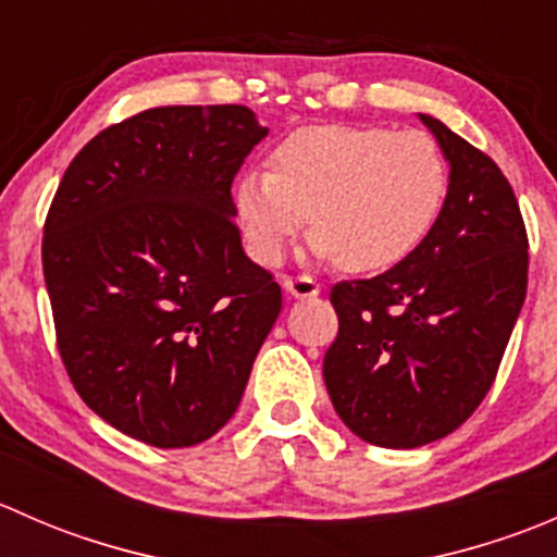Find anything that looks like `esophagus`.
Masks as SVG:
<instances>
[{"mask_svg":"<svg viewBox=\"0 0 557 557\" xmlns=\"http://www.w3.org/2000/svg\"><path fill=\"white\" fill-rule=\"evenodd\" d=\"M283 288L294 299H314L320 294V285L312 277H307V274H301V277H285Z\"/></svg>","mask_w":557,"mask_h":557,"instance_id":"34e87169","label":"esophagus"}]
</instances>
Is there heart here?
<instances>
[{
    "label": "heart",
    "mask_w": 557,
    "mask_h": 557,
    "mask_svg": "<svg viewBox=\"0 0 557 557\" xmlns=\"http://www.w3.org/2000/svg\"><path fill=\"white\" fill-rule=\"evenodd\" d=\"M272 170H245L234 183V215L247 252L272 267L288 239L314 232L307 256L350 272L401 263L440 218L447 161L434 137L377 123H318L285 134Z\"/></svg>",
    "instance_id": "heart-1"
}]
</instances>
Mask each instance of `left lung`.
I'll use <instances>...</instances> for the list:
<instances>
[{
	"label": "left lung",
	"mask_w": 557,
	"mask_h": 557,
	"mask_svg": "<svg viewBox=\"0 0 557 557\" xmlns=\"http://www.w3.org/2000/svg\"><path fill=\"white\" fill-rule=\"evenodd\" d=\"M450 166L429 237L372 280L331 290L339 334L323 380L342 423L393 450L458 429L496 380L528 285V237L491 156L418 112Z\"/></svg>",
	"instance_id": "1"
}]
</instances>
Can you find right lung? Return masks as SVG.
I'll list each match as a JSON object with an SVG mask.
<instances>
[{
  "mask_svg": "<svg viewBox=\"0 0 557 557\" xmlns=\"http://www.w3.org/2000/svg\"><path fill=\"white\" fill-rule=\"evenodd\" d=\"M267 134L243 104L153 107L97 134L53 196L42 272L61 361L145 445L218 434L283 310L234 223V174Z\"/></svg>",
  "mask_w": 557,
  "mask_h": 557,
  "instance_id": "obj_1",
  "label": "right lung"
}]
</instances>
